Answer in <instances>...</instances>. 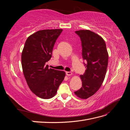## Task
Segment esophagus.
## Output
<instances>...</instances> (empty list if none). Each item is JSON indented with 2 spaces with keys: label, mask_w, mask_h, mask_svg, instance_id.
<instances>
[{
  "label": "esophagus",
  "mask_w": 130,
  "mask_h": 130,
  "mask_svg": "<svg viewBox=\"0 0 130 130\" xmlns=\"http://www.w3.org/2000/svg\"><path fill=\"white\" fill-rule=\"evenodd\" d=\"M66 74L67 75H68V76L72 75V73L71 72H66Z\"/></svg>",
  "instance_id": "obj_1"
}]
</instances>
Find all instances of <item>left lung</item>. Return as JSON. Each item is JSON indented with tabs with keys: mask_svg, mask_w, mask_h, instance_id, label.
<instances>
[{
	"mask_svg": "<svg viewBox=\"0 0 130 130\" xmlns=\"http://www.w3.org/2000/svg\"><path fill=\"white\" fill-rule=\"evenodd\" d=\"M80 38L82 56L86 70L81 75L82 87L75 92L78 97L87 99L95 94L103 84L106 75L108 54L106 43L99 35L88 30L75 31Z\"/></svg>",
	"mask_w": 130,
	"mask_h": 130,
	"instance_id": "left-lung-1",
	"label": "left lung"
}]
</instances>
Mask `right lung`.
I'll return each mask as SVG.
<instances>
[{
    "label": "right lung",
    "instance_id": "obj_1",
    "mask_svg": "<svg viewBox=\"0 0 130 130\" xmlns=\"http://www.w3.org/2000/svg\"><path fill=\"white\" fill-rule=\"evenodd\" d=\"M62 29L43 30L27 38L22 53L23 72L29 88L35 95L48 99L56 94L65 72L49 68L55 43Z\"/></svg>",
    "mask_w": 130,
    "mask_h": 130
}]
</instances>
